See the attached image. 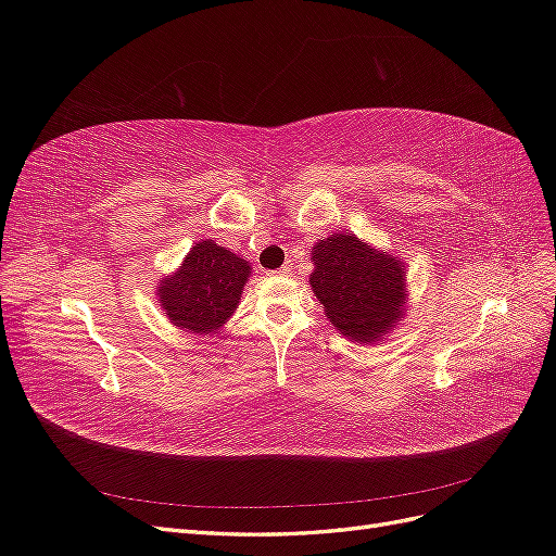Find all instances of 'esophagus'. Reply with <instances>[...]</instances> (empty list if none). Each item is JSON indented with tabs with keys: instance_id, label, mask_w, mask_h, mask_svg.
Listing matches in <instances>:
<instances>
[{
	"instance_id": "34e87169",
	"label": "esophagus",
	"mask_w": 556,
	"mask_h": 556,
	"mask_svg": "<svg viewBox=\"0 0 556 556\" xmlns=\"http://www.w3.org/2000/svg\"><path fill=\"white\" fill-rule=\"evenodd\" d=\"M290 271H292V264H285V266L280 268V271H276V274H278V276H288Z\"/></svg>"
}]
</instances>
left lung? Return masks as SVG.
Listing matches in <instances>:
<instances>
[{"label":"left lung","mask_w":556,"mask_h":556,"mask_svg":"<svg viewBox=\"0 0 556 556\" xmlns=\"http://www.w3.org/2000/svg\"><path fill=\"white\" fill-rule=\"evenodd\" d=\"M313 262L311 288L343 336L371 343L401 317L403 268L396 257L352 233H331L313 248Z\"/></svg>","instance_id":"1"}]
</instances>
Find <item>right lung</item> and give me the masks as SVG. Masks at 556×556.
Listing matches in <instances>:
<instances>
[{
    "label": "right lung",
    "instance_id": "obj_1",
    "mask_svg": "<svg viewBox=\"0 0 556 556\" xmlns=\"http://www.w3.org/2000/svg\"><path fill=\"white\" fill-rule=\"evenodd\" d=\"M250 276L245 260L213 241L197 243L174 278L162 280V308L176 327L211 333L239 304Z\"/></svg>",
    "mask_w": 556,
    "mask_h": 556
}]
</instances>
